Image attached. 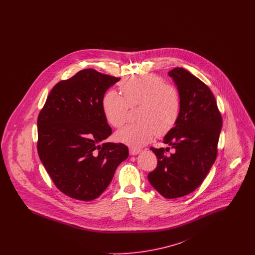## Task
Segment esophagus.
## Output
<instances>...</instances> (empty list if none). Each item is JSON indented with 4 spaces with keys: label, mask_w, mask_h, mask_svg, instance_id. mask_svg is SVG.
Segmentation results:
<instances>
[{
    "label": "esophagus",
    "mask_w": 255,
    "mask_h": 255,
    "mask_svg": "<svg viewBox=\"0 0 255 255\" xmlns=\"http://www.w3.org/2000/svg\"><path fill=\"white\" fill-rule=\"evenodd\" d=\"M129 152H130V155H132V156H135V155L139 154V153L141 152V150H140V149H138V148H133V147H130V149H129Z\"/></svg>",
    "instance_id": "1"
}]
</instances>
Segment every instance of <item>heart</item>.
<instances>
[{
  "label": "heart",
  "instance_id": "1",
  "mask_svg": "<svg viewBox=\"0 0 255 255\" xmlns=\"http://www.w3.org/2000/svg\"><path fill=\"white\" fill-rule=\"evenodd\" d=\"M120 88L123 97L109 91L102 99L103 113L107 122L120 127L126 121L128 106L135 107L140 122L127 124L116 133L118 141L133 148L145 145L157 134L168 133L178 122L181 112L179 91L165 85L155 74L133 75L123 79Z\"/></svg>",
  "mask_w": 255,
  "mask_h": 255
}]
</instances>
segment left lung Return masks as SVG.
<instances>
[{
	"instance_id": "obj_1",
	"label": "left lung",
	"mask_w": 255,
	"mask_h": 255,
	"mask_svg": "<svg viewBox=\"0 0 255 255\" xmlns=\"http://www.w3.org/2000/svg\"><path fill=\"white\" fill-rule=\"evenodd\" d=\"M168 75L181 97L178 122L163 137L169 147L151 148L158 158L157 168L148 174L151 185L167 199L193 192L203 182L217 157L222 117L209 88L183 68Z\"/></svg>"
}]
</instances>
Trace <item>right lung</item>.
Wrapping results in <instances>:
<instances>
[{"instance_id": "obj_1", "label": "right lung", "mask_w": 255, "mask_h": 255, "mask_svg": "<svg viewBox=\"0 0 255 255\" xmlns=\"http://www.w3.org/2000/svg\"><path fill=\"white\" fill-rule=\"evenodd\" d=\"M120 80L82 70L53 87L39 114V157L57 188L71 198L97 199L129 156L122 143H102L112 133L102 99Z\"/></svg>"}]
</instances>
